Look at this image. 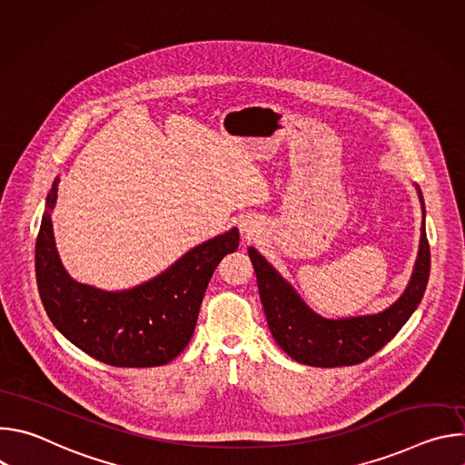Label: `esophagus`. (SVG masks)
<instances>
[{
	"instance_id": "obj_1",
	"label": "esophagus",
	"mask_w": 465,
	"mask_h": 465,
	"mask_svg": "<svg viewBox=\"0 0 465 465\" xmlns=\"http://www.w3.org/2000/svg\"><path fill=\"white\" fill-rule=\"evenodd\" d=\"M239 232H241L242 241L250 242L252 239H255L262 232V223L255 217H244L239 223Z\"/></svg>"
}]
</instances>
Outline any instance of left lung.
I'll use <instances>...</instances> for the list:
<instances>
[{"label": "left lung", "mask_w": 465, "mask_h": 465, "mask_svg": "<svg viewBox=\"0 0 465 465\" xmlns=\"http://www.w3.org/2000/svg\"><path fill=\"white\" fill-rule=\"evenodd\" d=\"M421 210V239L412 278L395 303L377 314L329 320L316 314L255 248H248L259 298L278 346L294 361L316 368L353 366L388 344L412 316L427 289L430 250L425 233V203L416 185Z\"/></svg>", "instance_id": "left-lung-1"}]
</instances>
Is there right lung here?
<instances>
[{"label":"right lung","instance_id":"1","mask_svg":"<svg viewBox=\"0 0 465 465\" xmlns=\"http://www.w3.org/2000/svg\"><path fill=\"white\" fill-rule=\"evenodd\" d=\"M58 178L45 198L36 237V283L42 303L60 333L90 357L119 368L171 362L189 344L198 311L217 264L239 246V232L191 248L156 278L124 291L75 282L58 257L51 210Z\"/></svg>","mask_w":465,"mask_h":465}]
</instances>
